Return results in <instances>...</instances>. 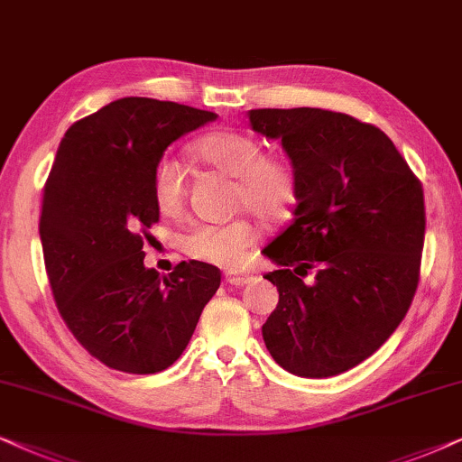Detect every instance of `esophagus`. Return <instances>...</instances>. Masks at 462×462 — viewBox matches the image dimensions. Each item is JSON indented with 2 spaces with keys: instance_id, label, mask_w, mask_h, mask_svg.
<instances>
[{
  "instance_id": "esophagus-1",
  "label": "esophagus",
  "mask_w": 462,
  "mask_h": 462,
  "mask_svg": "<svg viewBox=\"0 0 462 462\" xmlns=\"http://www.w3.org/2000/svg\"><path fill=\"white\" fill-rule=\"evenodd\" d=\"M251 279H254V276L247 274V273H236V270H227V273H226V281L230 282V285H236V287L247 285Z\"/></svg>"
}]
</instances>
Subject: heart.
<instances>
[{"instance_id":"obj_1","label":"heart","mask_w":462,"mask_h":462,"mask_svg":"<svg viewBox=\"0 0 462 462\" xmlns=\"http://www.w3.org/2000/svg\"><path fill=\"white\" fill-rule=\"evenodd\" d=\"M192 153L208 169L235 177V202L266 221L289 217L298 196L293 164L279 153H263L254 134L243 131H213L192 145ZM152 196L167 217L181 215L186 205V180L173 160H160L152 175ZM260 243V227L249 219L227 224H200L183 236L181 247L192 260L213 266L238 268Z\"/></svg>"}]
</instances>
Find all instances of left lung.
Masks as SVG:
<instances>
[{
    "label": "left lung",
    "instance_id": "8db88e82",
    "mask_svg": "<svg viewBox=\"0 0 462 462\" xmlns=\"http://www.w3.org/2000/svg\"><path fill=\"white\" fill-rule=\"evenodd\" d=\"M249 125L281 141L298 175L293 221L263 249L281 266L263 276L279 289L263 342L289 374L336 376L376 353L414 300L422 186L393 141L353 116L251 109Z\"/></svg>",
    "mask_w": 462,
    "mask_h": 462
}]
</instances>
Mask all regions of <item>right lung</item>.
<instances>
[{"label": "right lung", "mask_w": 462, "mask_h": 462, "mask_svg": "<svg viewBox=\"0 0 462 462\" xmlns=\"http://www.w3.org/2000/svg\"><path fill=\"white\" fill-rule=\"evenodd\" d=\"M217 114L125 97L73 122L42 202L40 238L57 309L107 367L156 374L180 359L221 282L205 262L162 276L143 266L160 211L152 175L167 147Z\"/></svg>", "instance_id": "1"}]
</instances>
